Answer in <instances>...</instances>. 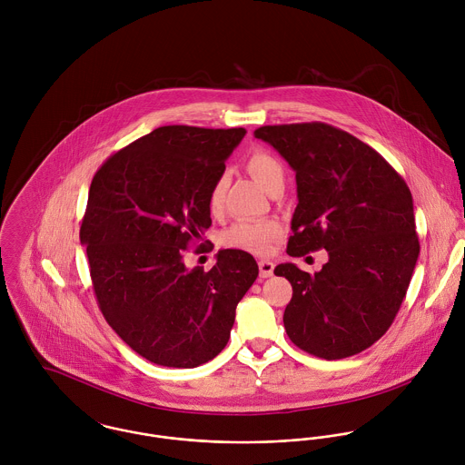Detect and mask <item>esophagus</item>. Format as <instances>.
Segmentation results:
<instances>
[{
    "label": "esophagus",
    "mask_w": 465,
    "mask_h": 465,
    "mask_svg": "<svg viewBox=\"0 0 465 465\" xmlns=\"http://www.w3.org/2000/svg\"><path fill=\"white\" fill-rule=\"evenodd\" d=\"M258 266H260V275L262 277H270L273 273V266L275 265L270 260H262Z\"/></svg>",
    "instance_id": "1"
}]
</instances>
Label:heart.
<instances>
[{
	"label": "heart",
	"instance_id": "b5f03b06",
	"mask_svg": "<svg viewBox=\"0 0 465 465\" xmlns=\"http://www.w3.org/2000/svg\"><path fill=\"white\" fill-rule=\"evenodd\" d=\"M245 168L266 192L275 183L284 181V166L275 155H272L266 150H254L252 153H249V157L245 159ZM225 186L227 179L225 175H220L209 192L211 209H218L222 205ZM281 234L282 227L275 220H242L222 232L220 243L227 249L245 251L252 254H266L270 252L273 242Z\"/></svg>",
	"mask_w": 465,
	"mask_h": 465
}]
</instances>
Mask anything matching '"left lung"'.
<instances>
[{"label": "left lung", "instance_id": "obj_1", "mask_svg": "<svg viewBox=\"0 0 465 465\" xmlns=\"http://www.w3.org/2000/svg\"><path fill=\"white\" fill-rule=\"evenodd\" d=\"M254 135L295 172L299 203L286 252L330 254L313 275L275 266L293 288L286 334L324 360L358 354L392 326L417 263L411 193L374 148L328 124L266 125Z\"/></svg>", "mask_w": 465, "mask_h": 465}]
</instances>
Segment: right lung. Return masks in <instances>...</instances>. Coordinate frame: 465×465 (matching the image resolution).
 <instances>
[{
  "label": "right lung",
  "mask_w": 465,
  "mask_h": 465,
  "mask_svg": "<svg viewBox=\"0 0 465 465\" xmlns=\"http://www.w3.org/2000/svg\"><path fill=\"white\" fill-rule=\"evenodd\" d=\"M245 134L159 127L93 177L80 243L94 295L109 326L152 363L193 369L213 360L258 277L256 260L236 249L218 251L211 270L184 265L211 225L209 192Z\"/></svg>",
  "instance_id": "right-lung-1"
}]
</instances>
